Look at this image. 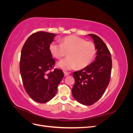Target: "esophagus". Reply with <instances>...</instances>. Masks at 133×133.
<instances>
[{"instance_id":"esophagus-1","label":"esophagus","mask_w":133,"mask_h":133,"mask_svg":"<svg viewBox=\"0 0 133 133\" xmlns=\"http://www.w3.org/2000/svg\"><path fill=\"white\" fill-rule=\"evenodd\" d=\"M64 76H66L69 75L70 74L69 73H68V72H66V71H64Z\"/></svg>"}]
</instances>
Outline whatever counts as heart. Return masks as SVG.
<instances>
[{"label": "heart", "instance_id": "1", "mask_svg": "<svg viewBox=\"0 0 133 133\" xmlns=\"http://www.w3.org/2000/svg\"><path fill=\"white\" fill-rule=\"evenodd\" d=\"M51 55L60 60L68 55V58L58 63V66L64 70L74 69H83L89 65L95 58L97 49L91 42L75 35L63 38L60 43L53 42L49 45Z\"/></svg>", "mask_w": 133, "mask_h": 133}]
</instances>
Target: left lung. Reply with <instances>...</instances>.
Masks as SVG:
<instances>
[{
  "instance_id": "1",
  "label": "left lung",
  "mask_w": 133,
  "mask_h": 133,
  "mask_svg": "<svg viewBox=\"0 0 133 133\" xmlns=\"http://www.w3.org/2000/svg\"><path fill=\"white\" fill-rule=\"evenodd\" d=\"M89 35L97 49L95 59L87 67L73 74L75 84L72 94L76 101L85 105H92L103 96L110 82L112 68L111 54L105 44L98 36Z\"/></svg>"
}]
</instances>
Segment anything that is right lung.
<instances>
[{
	"label": "right lung",
	"mask_w": 133,
	"mask_h": 133,
	"mask_svg": "<svg viewBox=\"0 0 133 133\" xmlns=\"http://www.w3.org/2000/svg\"><path fill=\"white\" fill-rule=\"evenodd\" d=\"M56 35L40 31L31 34L22 48L20 71L24 87L34 101L49 102L57 93L63 71L55 68L51 71L55 60L49 50V44Z\"/></svg>",
	"instance_id": "add662e5"
}]
</instances>
